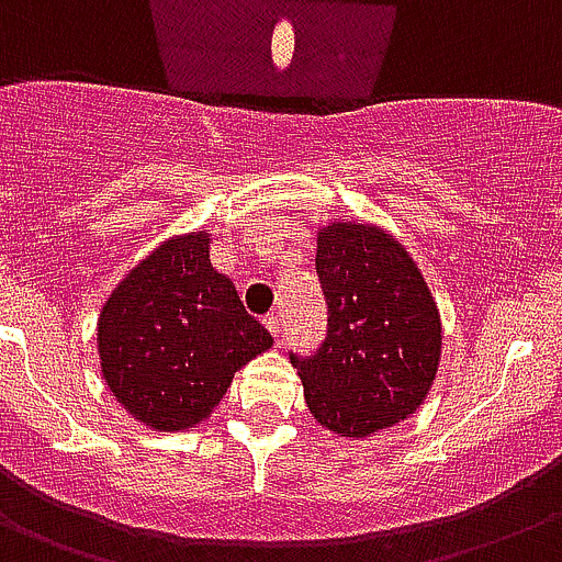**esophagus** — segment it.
Here are the masks:
<instances>
[{"label": "esophagus", "mask_w": 562, "mask_h": 562, "mask_svg": "<svg viewBox=\"0 0 562 562\" xmlns=\"http://www.w3.org/2000/svg\"><path fill=\"white\" fill-rule=\"evenodd\" d=\"M265 328L270 330V334L278 339V336H281V317H278V314H267V317H265Z\"/></svg>", "instance_id": "esophagus-1"}]
</instances>
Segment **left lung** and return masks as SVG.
Here are the masks:
<instances>
[{
	"instance_id": "1",
	"label": "left lung",
	"mask_w": 562,
	"mask_h": 562,
	"mask_svg": "<svg viewBox=\"0 0 562 562\" xmlns=\"http://www.w3.org/2000/svg\"><path fill=\"white\" fill-rule=\"evenodd\" d=\"M328 336L292 356L308 411L325 430L367 438L416 414L441 361V314L414 256L375 223L317 228Z\"/></svg>"
}]
</instances>
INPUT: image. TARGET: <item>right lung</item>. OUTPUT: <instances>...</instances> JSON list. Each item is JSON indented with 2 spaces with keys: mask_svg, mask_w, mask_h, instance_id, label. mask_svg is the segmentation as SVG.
<instances>
[{
  "mask_svg": "<svg viewBox=\"0 0 562 562\" xmlns=\"http://www.w3.org/2000/svg\"><path fill=\"white\" fill-rule=\"evenodd\" d=\"M210 243V232L168 237L101 306V378L151 430L179 432L210 419L234 372L272 347L232 278L212 267Z\"/></svg>",
  "mask_w": 562,
  "mask_h": 562,
  "instance_id": "add662e5",
  "label": "right lung"
}]
</instances>
